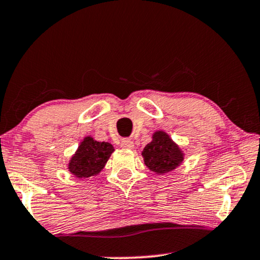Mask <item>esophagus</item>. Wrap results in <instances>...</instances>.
<instances>
[{
  "label": "esophagus",
  "instance_id": "34e87169",
  "mask_svg": "<svg viewBox=\"0 0 260 260\" xmlns=\"http://www.w3.org/2000/svg\"><path fill=\"white\" fill-rule=\"evenodd\" d=\"M121 147H122V149L132 150L134 147V144L131 139H123L122 141H121Z\"/></svg>",
  "mask_w": 260,
  "mask_h": 260
}]
</instances>
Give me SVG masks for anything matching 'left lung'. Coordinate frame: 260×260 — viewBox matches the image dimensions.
Masks as SVG:
<instances>
[{
  "instance_id": "1",
  "label": "left lung",
  "mask_w": 260,
  "mask_h": 260,
  "mask_svg": "<svg viewBox=\"0 0 260 260\" xmlns=\"http://www.w3.org/2000/svg\"><path fill=\"white\" fill-rule=\"evenodd\" d=\"M144 163L151 172L163 175L183 163L185 153L164 131H156L151 143L141 151Z\"/></svg>"
}]
</instances>
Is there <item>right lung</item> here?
I'll use <instances>...</instances> for the list:
<instances>
[{
  "label": "right lung",
  "mask_w": 260,
  "mask_h": 260,
  "mask_svg": "<svg viewBox=\"0 0 260 260\" xmlns=\"http://www.w3.org/2000/svg\"><path fill=\"white\" fill-rule=\"evenodd\" d=\"M114 152V146L107 141H97L87 136L84 138L68 163V172L78 179L96 176L106 167Z\"/></svg>",
  "instance_id": "1"
}]
</instances>
